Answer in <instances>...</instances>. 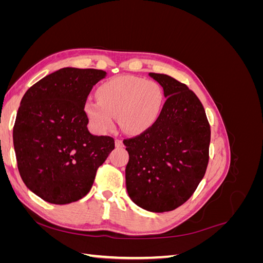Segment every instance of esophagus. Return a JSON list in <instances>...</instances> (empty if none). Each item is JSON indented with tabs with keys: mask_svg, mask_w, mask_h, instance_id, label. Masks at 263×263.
<instances>
[{
	"mask_svg": "<svg viewBox=\"0 0 263 263\" xmlns=\"http://www.w3.org/2000/svg\"><path fill=\"white\" fill-rule=\"evenodd\" d=\"M115 146H116L117 148H122V147H124V142H123V140H122V139H116V140H115Z\"/></svg>",
	"mask_w": 263,
	"mask_h": 263,
	"instance_id": "1",
	"label": "esophagus"
}]
</instances>
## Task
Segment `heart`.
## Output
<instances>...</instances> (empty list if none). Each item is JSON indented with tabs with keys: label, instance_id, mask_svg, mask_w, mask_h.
I'll return each mask as SVG.
<instances>
[{
	"label": "heart",
	"instance_id": "b5f03b06",
	"mask_svg": "<svg viewBox=\"0 0 263 263\" xmlns=\"http://www.w3.org/2000/svg\"><path fill=\"white\" fill-rule=\"evenodd\" d=\"M97 94L99 101L87 100L84 112L99 133L112 129L114 117L127 133L145 130L158 119L164 101L159 84L130 76L109 79L99 86Z\"/></svg>",
	"mask_w": 263,
	"mask_h": 263
}]
</instances>
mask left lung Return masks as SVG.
I'll list each match as a JSON object with an SVG mask.
<instances>
[{"instance_id":"obj_1","label":"left lung","mask_w":263,"mask_h":263,"mask_svg":"<svg viewBox=\"0 0 263 263\" xmlns=\"http://www.w3.org/2000/svg\"><path fill=\"white\" fill-rule=\"evenodd\" d=\"M166 101L157 121L124 140L129 154L126 187L132 201L149 212L176 210L192 196L209 164L211 127L201 101L172 77L149 73Z\"/></svg>"}]
</instances>
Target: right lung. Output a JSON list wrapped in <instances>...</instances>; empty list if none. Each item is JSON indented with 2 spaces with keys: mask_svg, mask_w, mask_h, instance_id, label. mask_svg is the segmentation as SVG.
I'll return each mask as SVG.
<instances>
[{
  "mask_svg": "<svg viewBox=\"0 0 263 263\" xmlns=\"http://www.w3.org/2000/svg\"><path fill=\"white\" fill-rule=\"evenodd\" d=\"M106 77L97 69L62 68L24 94L13 128L22 180L51 204H69L90 192L99 166L115 148L109 136L87 129L84 103Z\"/></svg>",
  "mask_w": 263,
  "mask_h": 263,
  "instance_id": "right-lung-1",
  "label": "right lung"
}]
</instances>
